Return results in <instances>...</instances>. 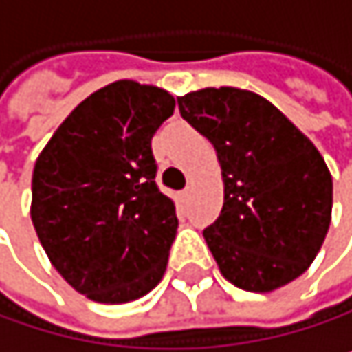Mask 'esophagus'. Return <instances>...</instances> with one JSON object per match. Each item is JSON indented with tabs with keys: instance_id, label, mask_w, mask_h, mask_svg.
<instances>
[{
	"instance_id": "1",
	"label": "esophagus",
	"mask_w": 352,
	"mask_h": 352,
	"mask_svg": "<svg viewBox=\"0 0 352 352\" xmlns=\"http://www.w3.org/2000/svg\"><path fill=\"white\" fill-rule=\"evenodd\" d=\"M188 195H190V188H184V190L180 192V201L186 204V201H188Z\"/></svg>"
}]
</instances>
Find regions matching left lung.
I'll use <instances>...</instances> for the list:
<instances>
[{
    "label": "left lung",
    "instance_id": "8db88e82",
    "mask_svg": "<svg viewBox=\"0 0 352 352\" xmlns=\"http://www.w3.org/2000/svg\"><path fill=\"white\" fill-rule=\"evenodd\" d=\"M218 155L224 204L204 237L226 281L275 292L300 277L331 222L333 184L317 146L265 96L233 85L178 96Z\"/></svg>",
    "mask_w": 352,
    "mask_h": 352
}]
</instances>
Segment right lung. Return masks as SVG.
Listing matches in <instances>:
<instances>
[{
  "instance_id": "right-lung-1",
  "label": "right lung",
  "mask_w": 352,
  "mask_h": 352,
  "mask_svg": "<svg viewBox=\"0 0 352 352\" xmlns=\"http://www.w3.org/2000/svg\"><path fill=\"white\" fill-rule=\"evenodd\" d=\"M174 107L164 87L113 81L69 113L35 162V233L52 267L94 302L138 300L166 273L178 218L155 184L151 138Z\"/></svg>"
}]
</instances>
